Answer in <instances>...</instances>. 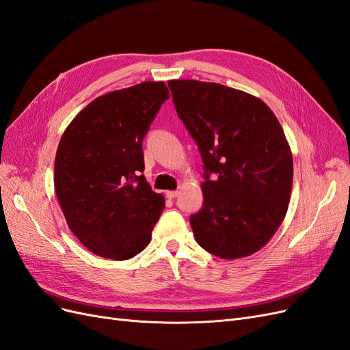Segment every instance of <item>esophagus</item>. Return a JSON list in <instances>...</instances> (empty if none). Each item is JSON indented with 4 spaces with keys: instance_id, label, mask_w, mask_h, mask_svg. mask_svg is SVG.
I'll return each instance as SVG.
<instances>
[{
    "instance_id": "34e87169",
    "label": "esophagus",
    "mask_w": 350,
    "mask_h": 350,
    "mask_svg": "<svg viewBox=\"0 0 350 350\" xmlns=\"http://www.w3.org/2000/svg\"><path fill=\"white\" fill-rule=\"evenodd\" d=\"M178 194H179V191H166L167 198H175V197H178Z\"/></svg>"
}]
</instances>
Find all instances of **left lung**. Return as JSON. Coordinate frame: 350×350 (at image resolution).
<instances>
[{
  "instance_id": "obj_1",
  "label": "left lung",
  "mask_w": 350,
  "mask_h": 350,
  "mask_svg": "<svg viewBox=\"0 0 350 350\" xmlns=\"http://www.w3.org/2000/svg\"><path fill=\"white\" fill-rule=\"evenodd\" d=\"M167 84L204 163L203 207L189 217L196 241L220 258L251 256L288 211L293 161L282 126L245 92L198 80Z\"/></svg>"
}]
</instances>
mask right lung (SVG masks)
Returning <instances> with one entry per match:
<instances>
[{
  "instance_id": "right-lung-1",
  "label": "right lung",
  "mask_w": 350,
  "mask_h": 350,
  "mask_svg": "<svg viewBox=\"0 0 350 350\" xmlns=\"http://www.w3.org/2000/svg\"><path fill=\"white\" fill-rule=\"evenodd\" d=\"M163 81H144L90 102L61 137L54 184L67 225L93 254L133 258L150 242L165 207L144 175L143 139L162 103Z\"/></svg>"
}]
</instances>
